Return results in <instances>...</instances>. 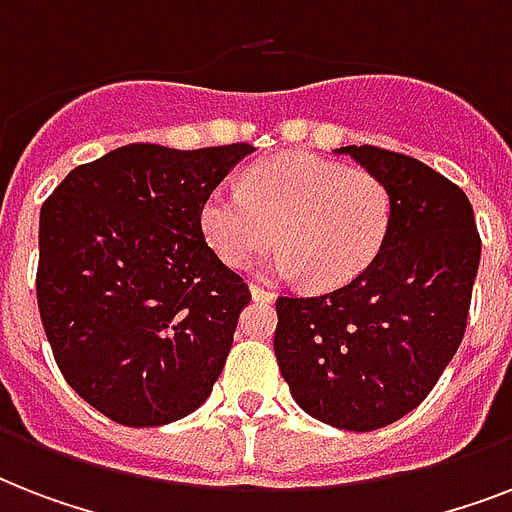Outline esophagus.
I'll list each match as a JSON object with an SVG mask.
<instances>
[{
    "label": "esophagus",
    "mask_w": 512,
    "mask_h": 512,
    "mask_svg": "<svg viewBox=\"0 0 512 512\" xmlns=\"http://www.w3.org/2000/svg\"><path fill=\"white\" fill-rule=\"evenodd\" d=\"M249 292H252V297H255V300H263V303H268V300H273V292H271V289L260 287L257 281H252V284H249Z\"/></svg>",
    "instance_id": "34e87169"
}]
</instances>
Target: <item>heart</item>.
<instances>
[{
    "label": "heart",
    "mask_w": 512,
    "mask_h": 512,
    "mask_svg": "<svg viewBox=\"0 0 512 512\" xmlns=\"http://www.w3.org/2000/svg\"><path fill=\"white\" fill-rule=\"evenodd\" d=\"M393 225V193L380 175L316 154L252 164L241 191L217 188L201 204V228L220 260L247 265L279 239L271 268L311 289L356 281L380 257Z\"/></svg>",
    "instance_id": "obj_1"
}]
</instances>
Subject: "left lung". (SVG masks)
<instances>
[{
	"mask_svg": "<svg viewBox=\"0 0 512 512\" xmlns=\"http://www.w3.org/2000/svg\"><path fill=\"white\" fill-rule=\"evenodd\" d=\"M393 193L380 257L321 295H281L276 361L305 412L332 428H385L420 406L460 348L481 236L460 185L420 159L345 146Z\"/></svg>",
	"mask_w": 512,
	"mask_h": 512,
	"instance_id": "left-lung-1",
	"label": "left lung"
}]
</instances>
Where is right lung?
<instances>
[{
  "instance_id": "add662e5",
  "label": "right lung",
  "mask_w": 512,
  "mask_h": 512,
  "mask_svg": "<svg viewBox=\"0 0 512 512\" xmlns=\"http://www.w3.org/2000/svg\"><path fill=\"white\" fill-rule=\"evenodd\" d=\"M249 143H132L79 164L39 215L36 303L66 382L130 428L199 409L220 377L247 281L215 255L201 204Z\"/></svg>"
}]
</instances>
